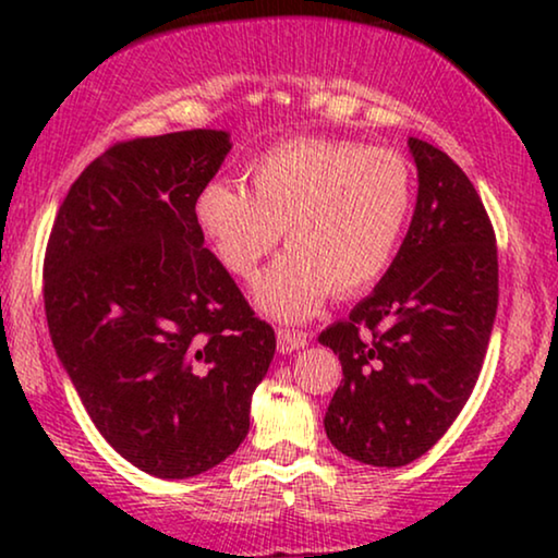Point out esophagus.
I'll list each match as a JSON object with an SVG mask.
<instances>
[{
    "label": "esophagus",
    "mask_w": 558,
    "mask_h": 558,
    "mask_svg": "<svg viewBox=\"0 0 558 558\" xmlns=\"http://www.w3.org/2000/svg\"><path fill=\"white\" fill-rule=\"evenodd\" d=\"M304 345H307V335H304V332L289 330V327H279V330H277L279 353H294V350H300Z\"/></svg>",
    "instance_id": "obj_1"
}]
</instances>
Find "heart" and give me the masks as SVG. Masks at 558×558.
Instances as JSON below:
<instances>
[{
  "label": "heart",
  "mask_w": 558,
  "mask_h": 558,
  "mask_svg": "<svg viewBox=\"0 0 558 558\" xmlns=\"http://www.w3.org/2000/svg\"><path fill=\"white\" fill-rule=\"evenodd\" d=\"M248 190L213 180L195 220L228 271L251 279L281 239L289 251L258 281L281 319L315 315L327 294L350 296L384 277L411 216L414 172L393 149L294 136L246 165Z\"/></svg>",
  "instance_id": "obj_1"
}]
</instances>
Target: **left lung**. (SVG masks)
<instances>
[{
  "label": "left lung",
  "mask_w": 558,
  "mask_h": 558,
  "mask_svg": "<svg viewBox=\"0 0 558 558\" xmlns=\"http://www.w3.org/2000/svg\"><path fill=\"white\" fill-rule=\"evenodd\" d=\"M418 197L371 296L319 332L342 363L325 432L342 454L401 468L437 445L483 368L498 310V243L460 165L411 136Z\"/></svg>",
  "instance_id": "8db88e82"
}]
</instances>
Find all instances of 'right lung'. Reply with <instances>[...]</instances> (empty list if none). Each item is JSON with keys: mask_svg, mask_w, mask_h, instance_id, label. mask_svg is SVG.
<instances>
[{"mask_svg": "<svg viewBox=\"0 0 558 558\" xmlns=\"http://www.w3.org/2000/svg\"><path fill=\"white\" fill-rule=\"evenodd\" d=\"M228 149L216 129L111 144L68 190L45 248L50 338L90 422L165 480L239 449L277 350L195 220Z\"/></svg>", "mask_w": 558, "mask_h": 558, "instance_id": "1", "label": "right lung"}]
</instances>
